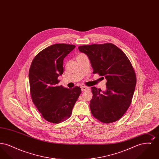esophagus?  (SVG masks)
<instances>
[{
    "mask_svg": "<svg viewBox=\"0 0 159 159\" xmlns=\"http://www.w3.org/2000/svg\"><path fill=\"white\" fill-rule=\"evenodd\" d=\"M81 89L82 91H88V90L89 89V88L88 87H86V86H82Z\"/></svg>",
    "mask_w": 159,
    "mask_h": 159,
    "instance_id": "obj_1",
    "label": "esophagus"
}]
</instances>
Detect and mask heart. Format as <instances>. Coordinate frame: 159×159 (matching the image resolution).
Returning <instances> with one entry per match:
<instances>
[{
  "label": "heart",
  "mask_w": 159,
  "mask_h": 159,
  "mask_svg": "<svg viewBox=\"0 0 159 159\" xmlns=\"http://www.w3.org/2000/svg\"><path fill=\"white\" fill-rule=\"evenodd\" d=\"M83 54H80V55H78V57H79V56H82V55H83Z\"/></svg>",
  "instance_id": "obj_1"
}]
</instances>
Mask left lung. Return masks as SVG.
<instances>
[{"label": "left lung", "mask_w": 159, "mask_h": 159, "mask_svg": "<svg viewBox=\"0 0 159 159\" xmlns=\"http://www.w3.org/2000/svg\"><path fill=\"white\" fill-rule=\"evenodd\" d=\"M80 52L87 55L93 73L107 80L106 91L92 87V114L99 121L110 123L118 120L131 104L136 86V75L128 58L111 43L80 46Z\"/></svg>", "instance_id": "obj_1"}]
</instances>
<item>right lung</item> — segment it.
Listing matches in <instances>:
<instances>
[{
  "instance_id": "obj_1",
  "label": "right lung",
  "mask_w": 159,
  "mask_h": 159,
  "mask_svg": "<svg viewBox=\"0 0 159 159\" xmlns=\"http://www.w3.org/2000/svg\"><path fill=\"white\" fill-rule=\"evenodd\" d=\"M76 46L65 43L48 46L34 57L29 77L33 102L46 120L59 123L69 118L81 89L58 86L64 72L63 60Z\"/></svg>"
}]
</instances>
